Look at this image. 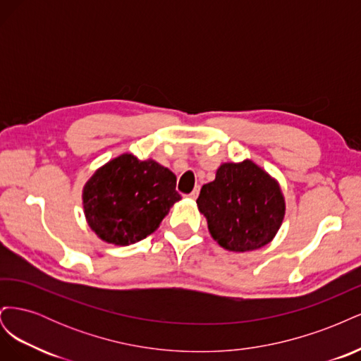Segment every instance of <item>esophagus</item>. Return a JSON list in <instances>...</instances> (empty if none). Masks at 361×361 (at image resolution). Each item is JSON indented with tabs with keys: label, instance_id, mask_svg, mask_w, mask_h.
I'll return each instance as SVG.
<instances>
[{
	"label": "esophagus",
	"instance_id": "obj_1",
	"mask_svg": "<svg viewBox=\"0 0 361 361\" xmlns=\"http://www.w3.org/2000/svg\"><path fill=\"white\" fill-rule=\"evenodd\" d=\"M199 191H200V188H199V187H195V188L191 191V194H188V197H190V199H197Z\"/></svg>",
	"mask_w": 361,
	"mask_h": 361
}]
</instances>
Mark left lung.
Wrapping results in <instances>:
<instances>
[{
	"label": "left lung",
	"mask_w": 361,
	"mask_h": 361,
	"mask_svg": "<svg viewBox=\"0 0 361 361\" xmlns=\"http://www.w3.org/2000/svg\"><path fill=\"white\" fill-rule=\"evenodd\" d=\"M207 228L223 248L257 250L276 236L285 218V197L276 179L253 161L226 162L197 199Z\"/></svg>",
	"instance_id": "8db88e82"
}]
</instances>
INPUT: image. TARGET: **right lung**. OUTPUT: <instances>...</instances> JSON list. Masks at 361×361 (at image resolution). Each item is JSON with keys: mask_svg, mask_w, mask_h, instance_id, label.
<instances>
[{"mask_svg": "<svg viewBox=\"0 0 361 361\" xmlns=\"http://www.w3.org/2000/svg\"><path fill=\"white\" fill-rule=\"evenodd\" d=\"M178 200L173 171L130 154L106 162L82 191L87 223L102 241L114 245L135 244L154 233Z\"/></svg>", "mask_w": 361, "mask_h": 361, "instance_id": "1", "label": "right lung"}]
</instances>
